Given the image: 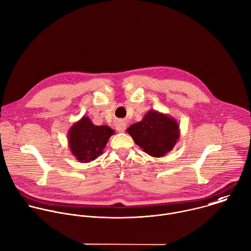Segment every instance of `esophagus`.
Returning <instances> with one entry per match:
<instances>
[{"label": "esophagus", "instance_id": "1", "mask_svg": "<svg viewBox=\"0 0 251 251\" xmlns=\"http://www.w3.org/2000/svg\"><path fill=\"white\" fill-rule=\"evenodd\" d=\"M115 129H116L118 132H120V133L124 132V131L126 130V123H125V121H123V120L117 121V122L115 123Z\"/></svg>", "mask_w": 251, "mask_h": 251}]
</instances>
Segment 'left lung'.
<instances>
[{"label": "left lung", "mask_w": 251, "mask_h": 251, "mask_svg": "<svg viewBox=\"0 0 251 251\" xmlns=\"http://www.w3.org/2000/svg\"><path fill=\"white\" fill-rule=\"evenodd\" d=\"M126 131L146 153L153 157L171 151L180 138L178 121L154 109L148 111L140 122L132 124Z\"/></svg>", "instance_id": "obj_1"}]
</instances>
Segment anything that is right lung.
I'll list each match as a JSON object with an SVG mask.
<instances>
[{"label":"right lung","instance_id":"1","mask_svg":"<svg viewBox=\"0 0 251 251\" xmlns=\"http://www.w3.org/2000/svg\"><path fill=\"white\" fill-rule=\"evenodd\" d=\"M107 125L97 126L88 116H82L68 131V145L72 154L80 162H90L100 156L114 135Z\"/></svg>","mask_w":251,"mask_h":251}]
</instances>
